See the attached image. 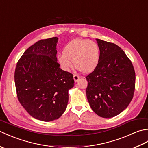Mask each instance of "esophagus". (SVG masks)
<instances>
[{"mask_svg": "<svg viewBox=\"0 0 148 148\" xmlns=\"http://www.w3.org/2000/svg\"><path fill=\"white\" fill-rule=\"evenodd\" d=\"M73 79H74L75 82H77V81L79 80V76L77 74H74L73 76Z\"/></svg>", "mask_w": 148, "mask_h": 148, "instance_id": "34e87169", "label": "esophagus"}]
</instances>
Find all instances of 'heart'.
I'll return each instance as SVG.
<instances>
[{
	"instance_id": "1",
	"label": "heart",
	"mask_w": 148,
	"mask_h": 148,
	"mask_svg": "<svg viewBox=\"0 0 148 148\" xmlns=\"http://www.w3.org/2000/svg\"><path fill=\"white\" fill-rule=\"evenodd\" d=\"M100 59L98 45L86 39H76L66 45L63 54L58 56V61L64 70L68 71L75 67L84 74H89L97 68Z\"/></svg>"
}]
</instances>
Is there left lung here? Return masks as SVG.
I'll return each mask as SVG.
<instances>
[{
    "label": "left lung",
    "mask_w": 148,
    "mask_h": 148,
    "mask_svg": "<svg viewBox=\"0 0 148 148\" xmlns=\"http://www.w3.org/2000/svg\"><path fill=\"white\" fill-rule=\"evenodd\" d=\"M100 49L97 68L86 77L87 99L100 117L110 118L124 111L134 97L136 73L120 47L96 39Z\"/></svg>",
    "instance_id": "left-lung-1"
}]
</instances>
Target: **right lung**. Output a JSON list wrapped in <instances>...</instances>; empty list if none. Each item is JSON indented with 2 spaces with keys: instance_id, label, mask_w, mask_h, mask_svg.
I'll return each instance as SVG.
<instances>
[{
  "instance_id": "right-lung-1",
  "label": "right lung",
  "mask_w": 148,
  "mask_h": 148,
  "mask_svg": "<svg viewBox=\"0 0 148 148\" xmlns=\"http://www.w3.org/2000/svg\"><path fill=\"white\" fill-rule=\"evenodd\" d=\"M58 37L42 39L19 60L14 81L19 102L33 118L43 121L59 118L67 108L73 75L63 71L56 58Z\"/></svg>"
}]
</instances>
